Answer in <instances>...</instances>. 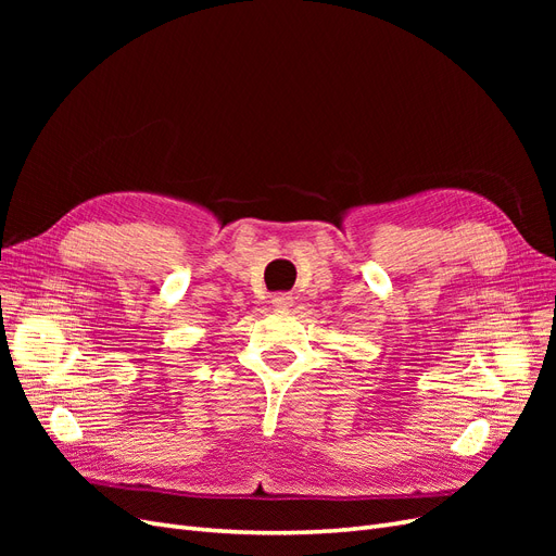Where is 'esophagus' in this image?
Here are the masks:
<instances>
[{
  "label": "esophagus",
  "instance_id": "1",
  "mask_svg": "<svg viewBox=\"0 0 556 556\" xmlns=\"http://www.w3.org/2000/svg\"><path fill=\"white\" fill-rule=\"evenodd\" d=\"M271 304H274V308H276V311H288V308L294 304V296H292V294H285V292H280V294H274Z\"/></svg>",
  "mask_w": 556,
  "mask_h": 556
}]
</instances>
